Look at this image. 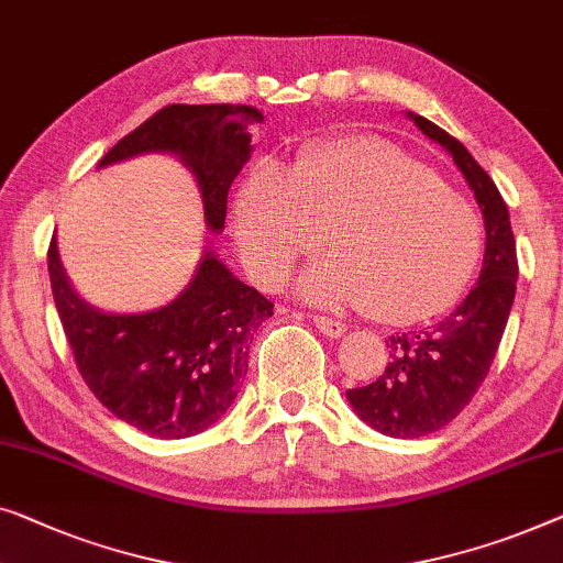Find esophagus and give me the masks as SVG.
Segmentation results:
<instances>
[{
    "label": "esophagus",
    "instance_id": "esophagus-1",
    "mask_svg": "<svg viewBox=\"0 0 563 563\" xmlns=\"http://www.w3.org/2000/svg\"><path fill=\"white\" fill-rule=\"evenodd\" d=\"M312 322H314V328L322 332V335H328V338H342L347 332V328H345V322H340V320H335V317H324V314H312Z\"/></svg>",
    "mask_w": 563,
    "mask_h": 563
}]
</instances>
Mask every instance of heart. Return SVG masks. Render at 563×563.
<instances>
[{
  "label": "heart",
  "instance_id": "b5f03b06",
  "mask_svg": "<svg viewBox=\"0 0 563 563\" xmlns=\"http://www.w3.org/2000/svg\"><path fill=\"white\" fill-rule=\"evenodd\" d=\"M330 258L301 276L317 305L365 307L380 322L429 320L462 297L483 221L434 169L394 142L345 136L307 150L276 175L256 169L235 198V243L249 272L276 284L320 246Z\"/></svg>",
  "mask_w": 563,
  "mask_h": 563
}]
</instances>
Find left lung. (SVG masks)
<instances>
[{
	"mask_svg": "<svg viewBox=\"0 0 563 563\" xmlns=\"http://www.w3.org/2000/svg\"><path fill=\"white\" fill-rule=\"evenodd\" d=\"M409 117L429 140L452 154L483 210L487 239L483 272L462 305L431 328L390 335L386 371L368 386L347 390L357 417L396 439H419L439 431L472 401L498 353L518 279L508 206L490 175L444 129L417 113Z\"/></svg>",
	"mask_w": 563,
	"mask_h": 563,
	"instance_id": "left-lung-1",
	"label": "left lung"
}]
</instances>
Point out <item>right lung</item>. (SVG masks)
I'll return each mask as SVG.
<instances>
[{
	"label": "right lung",
	"instance_id": "right-lung-1",
	"mask_svg": "<svg viewBox=\"0 0 563 563\" xmlns=\"http://www.w3.org/2000/svg\"><path fill=\"white\" fill-rule=\"evenodd\" d=\"M264 113L243 103H173L113 144L101 165L169 152L198 180L206 223L221 233L228 190L251 157L249 126ZM53 299L78 373L113 417L159 439L200 434L231 409L249 371L254 332L274 305L206 251L192 282L167 307L111 314L86 305L47 249Z\"/></svg>",
	"mask_w": 563,
	"mask_h": 563
}]
</instances>
